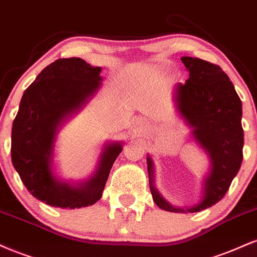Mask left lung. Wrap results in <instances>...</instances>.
<instances>
[{
    "label": "left lung",
    "instance_id": "obj_1",
    "mask_svg": "<svg viewBox=\"0 0 257 257\" xmlns=\"http://www.w3.org/2000/svg\"><path fill=\"white\" fill-rule=\"evenodd\" d=\"M182 62L189 71V79L176 87L178 114L192 130V140L209 159V171L202 184L200 201L189 208L173 206L156 188L152 156H147V164L150 191L156 206L172 213H196L224 197L242 165V101L219 66L190 56H183Z\"/></svg>",
    "mask_w": 257,
    "mask_h": 257
}]
</instances>
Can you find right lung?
Listing matches in <instances>:
<instances>
[{"instance_id":"obj_1","label":"right lung","mask_w":257,"mask_h":257,"mask_svg":"<svg viewBox=\"0 0 257 257\" xmlns=\"http://www.w3.org/2000/svg\"><path fill=\"white\" fill-rule=\"evenodd\" d=\"M101 71L79 57L59 59L37 75L21 97L12 127V162L30 194L45 204L75 209L96 203L122 152L120 142L105 143L86 180H63L54 171L57 134L98 91Z\"/></svg>"}]
</instances>
